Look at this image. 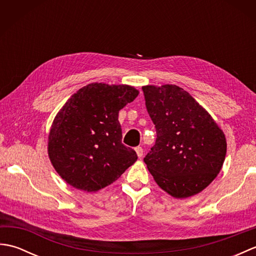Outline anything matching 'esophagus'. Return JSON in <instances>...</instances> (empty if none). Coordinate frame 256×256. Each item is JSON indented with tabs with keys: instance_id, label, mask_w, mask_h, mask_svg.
Returning a JSON list of instances; mask_svg holds the SVG:
<instances>
[{
	"instance_id": "34e87169",
	"label": "esophagus",
	"mask_w": 256,
	"mask_h": 256,
	"mask_svg": "<svg viewBox=\"0 0 256 256\" xmlns=\"http://www.w3.org/2000/svg\"><path fill=\"white\" fill-rule=\"evenodd\" d=\"M135 152H136V154H138V156L140 157V158L143 156L144 150H143L142 148H140V146H138V148H135Z\"/></svg>"
}]
</instances>
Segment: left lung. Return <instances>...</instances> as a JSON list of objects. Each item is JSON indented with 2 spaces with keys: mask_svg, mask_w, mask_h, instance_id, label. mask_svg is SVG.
I'll return each instance as SVG.
<instances>
[{
  "mask_svg": "<svg viewBox=\"0 0 256 256\" xmlns=\"http://www.w3.org/2000/svg\"><path fill=\"white\" fill-rule=\"evenodd\" d=\"M156 128L144 162L157 184L175 198L200 192L221 170L226 153L224 132L187 91L175 84L142 88Z\"/></svg>",
  "mask_w": 256,
  "mask_h": 256,
  "instance_id": "left-lung-1",
  "label": "left lung"
}]
</instances>
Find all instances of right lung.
I'll return each mask as SVG.
<instances>
[{
    "label": "right lung",
    "mask_w": 256,
    "mask_h": 256,
    "mask_svg": "<svg viewBox=\"0 0 256 256\" xmlns=\"http://www.w3.org/2000/svg\"><path fill=\"white\" fill-rule=\"evenodd\" d=\"M138 96L126 84H90L70 96L48 136L52 164L64 182L96 192L136 162V152L122 144L118 111Z\"/></svg>",
    "instance_id": "add662e5"
}]
</instances>
